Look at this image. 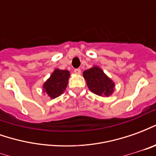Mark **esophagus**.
I'll return each mask as SVG.
<instances>
[{
    "instance_id": "esophagus-1",
    "label": "esophagus",
    "mask_w": 156,
    "mask_h": 156,
    "mask_svg": "<svg viewBox=\"0 0 156 156\" xmlns=\"http://www.w3.org/2000/svg\"><path fill=\"white\" fill-rule=\"evenodd\" d=\"M74 73H76V74L79 75L80 73H81V69H79V68H77V69H75V70H74Z\"/></svg>"
}]
</instances>
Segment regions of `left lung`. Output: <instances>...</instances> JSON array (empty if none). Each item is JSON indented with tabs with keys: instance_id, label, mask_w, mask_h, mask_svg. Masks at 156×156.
Segmentation results:
<instances>
[{
	"instance_id": "8db88e82",
	"label": "left lung",
	"mask_w": 156,
	"mask_h": 156,
	"mask_svg": "<svg viewBox=\"0 0 156 156\" xmlns=\"http://www.w3.org/2000/svg\"><path fill=\"white\" fill-rule=\"evenodd\" d=\"M88 89L95 94L101 97H108L114 94L115 89V82L112 80L98 66H93L91 68L83 73Z\"/></svg>"
}]
</instances>
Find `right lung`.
I'll return each mask as SVG.
<instances>
[{
    "label": "right lung",
    "instance_id": "obj_1",
    "mask_svg": "<svg viewBox=\"0 0 156 156\" xmlns=\"http://www.w3.org/2000/svg\"><path fill=\"white\" fill-rule=\"evenodd\" d=\"M69 78L70 72L56 68L42 85V92L51 99L58 98L64 93Z\"/></svg>",
    "mask_w": 156,
    "mask_h": 156
}]
</instances>
